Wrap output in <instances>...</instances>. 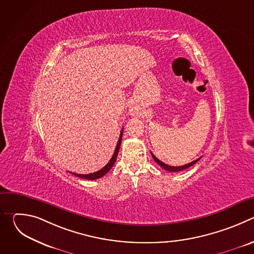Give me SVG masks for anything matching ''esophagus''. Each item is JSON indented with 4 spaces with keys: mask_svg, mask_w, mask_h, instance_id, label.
<instances>
[{
    "mask_svg": "<svg viewBox=\"0 0 254 254\" xmlns=\"http://www.w3.org/2000/svg\"><path fill=\"white\" fill-rule=\"evenodd\" d=\"M129 114L130 115H135L136 114V111H135V108L133 106L129 107Z\"/></svg>",
    "mask_w": 254,
    "mask_h": 254,
    "instance_id": "esophagus-1",
    "label": "esophagus"
}]
</instances>
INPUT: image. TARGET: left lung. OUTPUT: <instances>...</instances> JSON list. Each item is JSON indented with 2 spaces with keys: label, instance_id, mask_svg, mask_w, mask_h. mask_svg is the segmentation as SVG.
Returning <instances> with one entry per match:
<instances>
[{
  "label": "left lung",
  "instance_id": "1",
  "mask_svg": "<svg viewBox=\"0 0 254 254\" xmlns=\"http://www.w3.org/2000/svg\"><path fill=\"white\" fill-rule=\"evenodd\" d=\"M152 154V157H153V159L155 160V162L158 164V165H160L163 169H165L166 171H169V172H180V171H183V170H185V169H188V168H190L191 166H193L194 164H196L201 158H199V159H197V160H195V161H193V162H191V163H189V164H187V165H184V166H180V167H173V166H169V165H167V164H165V163H163L162 161H160L158 158H156L154 155H153V153H151Z\"/></svg>",
  "mask_w": 254,
  "mask_h": 254
}]
</instances>
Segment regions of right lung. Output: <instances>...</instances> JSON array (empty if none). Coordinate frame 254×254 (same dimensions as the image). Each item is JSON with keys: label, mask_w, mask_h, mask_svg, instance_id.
<instances>
[{"label": "right lung", "mask_w": 254, "mask_h": 254, "mask_svg": "<svg viewBox=\"0 0 254 254\" xmlns=\"http://www.w3.org/2000/svg\"><path fill=\"white\" fill-rule=\"evenodd\" d=\"M123 132L124 130L122 129L121 131V134H120V138H119V141L117 143V148L115 150V153H114V156L112 157V159L110 160V162H108L101 170L97 171V172H94V173H91V174H87V175H81V174H75V173H71L73 174L74 176L76 177H79V178H82V179H86V180H96V179H99L101 177H103L108 171H110L114 164L116 163L117 161V158H118V155H119V151H120V147H121V142H122V138H123Z\"/></svg>", "instance_id": "1"}]
</instances>
